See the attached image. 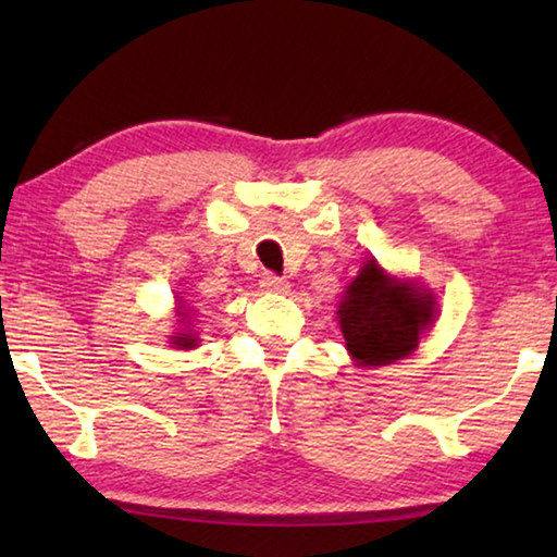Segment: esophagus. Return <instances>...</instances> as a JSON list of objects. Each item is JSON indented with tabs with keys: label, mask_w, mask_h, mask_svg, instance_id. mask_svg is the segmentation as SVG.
Instances as JSON below:
<instances>
[{
	"label": "esophagus",
	"mask_w": 557,
	"mask_h": 557,
	"mask_svg": "<svg viewBox=\"0 0 557 557\" xmlns=\"http://www.w3.org/2000/svg\"><path fill=\"white\" fill-rule=\"evenodd\" d=\"M260 287L265 292H275V295H285V292L289 289V282L285 277L272 275V272H265V275L260 277Z\"/></svg>",
	"instance_id": "1"
}]
</instances>
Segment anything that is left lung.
Returning a JSON list of instances; mask_svg holds the SVG:
<instances>
[{
	"label": "left lung",
	"instance_id": "left-lung-1",
	"mask_svg": "<svg viewBox=\"0 0 557 557\" xmlns=\"http://www.w3.org/2000/svg\"><path fill=\"white\" fill-rule=\"evenodd\" d=\"M338 326L356 366H388L418 348L437 317L430 289L385 272L373 258L338 301Z\"/></svg>",
	"mask_w": 557,
	"mask_h": 557
}]
</instances>
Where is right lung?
<instances>
[{"label": "right lung", "instance_id": "right-lung-1", "mask_svg": "<svg viewBox=\"0 0 557 557\" xmlns=\"http://www.w3.org/2000/svg\"><path fill=\"white\" fill-rule=\"evenodd\" d=\"M182 309V307H178ZM178 314H184V312H178ZM172 344H174V348H196L199 346V336H196L194 332H178L176 336H172Z\"/></svg>", "mask_w": 557, "mask_h": 557}]
</instances>
